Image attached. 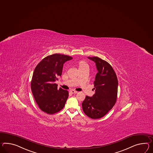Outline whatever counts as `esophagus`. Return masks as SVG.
Returning <instances> with one entry per match:
<instances>
[{
    "label": "esophagus",
    "mask_w": 153,
    "mask_h": 153,
    "mask_svg": "<svg viewBox=\"0 0 153 153\" xmlns=\"http://www.w3.org/2000/svg\"><path fill=\"white\" fill-rule=\"evenodd\" d=\"M70 92L72 93V94H76V93H77V91H74V90H70Z\"/></svg>",
    "instance_id": "esophagus-1"
}]
</instances>
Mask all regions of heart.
I'll return each mask as SVG.
<instances>
[{
  "mask_svg": "<svg viewBox=\"0 0 153 153\" xmlns=\"http://www.w3.org/2000/svg\"><path fill=\"white\" fill-rule=\"evenodd\" d=\"M88 66L87 64L84 62V61H81L79 63V67H84V66Z\"/></svg>",
  "mask_w": 153,
  "mask_h": 153,
  "instance_id": "obj_1",
  "label": "heart"
}]
</instances>
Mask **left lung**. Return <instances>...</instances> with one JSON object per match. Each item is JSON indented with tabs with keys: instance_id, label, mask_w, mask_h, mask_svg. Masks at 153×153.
Listing matches in <instances>:
<instances>
[{
	"instance_id": "obj_1",
	"label": "left lung",
	"mask_w": 153,
	"mask_h": 153,
	"mask_svg": "<svg viewBox=\"0 0 153 153\" xmlns=\"http://www.w3.org/2000/svg\"><path fill=\"white\" fill-rule=\"evenodd\" d=\"M96 63L97 74L94 81L95 93L92 97L86 96L82 103L87 116L99 119L105 116L116 103L118 92V79L112 66L98 57H88Z\"/></svg>"
}]
</instances>
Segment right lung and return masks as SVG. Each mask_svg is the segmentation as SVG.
I'll return each instance as SVG.
<instances>
[{
    "label": "right lung",
    "mask_w": 153,
    "mask_h": 153,
    "mask_svg": "<svg viewBox=\"0 0 153 153\" xmlns=\"http://www.w3.org/2000/svg\"><path fill=\"white\" fill-rule=\"evenodd\" d=\"M72 59L67 55L53 54L41 60L35 67L31 88L35 100L43 112L52 114L64 107L68 92L58 89L55 82L62 75L63 64Z\"/></svg>",
    "instance_id": "1"
}]
</instances>
